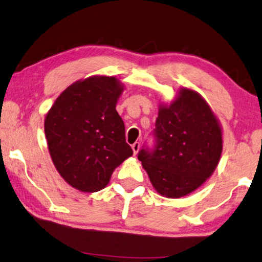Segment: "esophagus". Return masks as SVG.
Instances as JSON below:
<instances>
[{
  "label": "esophagus",
  "instance_id": "34e87169",
  "mask_svg": "<svg viewBox=\"0 0 262 262\" xmlns=\"http://www.w3.org/2000/svg\"><path fill=\"white\" fill-rule=\"evenodd\" d=\"M139 148H140V143L139 142H136V143L132 144V150H134V154L135 155L138 154Z\"/></svg>",
  "mask_w": 262,
  "mask_h": 262
}]
</instances>
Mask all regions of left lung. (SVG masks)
<instances>
[{
  "label": "left lung",
  "instance_id": "left-lung-1",
  "mask_svg": "<svg viewBox=\"0 0 262 262\" xmlns=\"http://www.w3.org/2000/svg\"><path fill=\"white\" fill-rule=\"evenodd\" d=\"M154 146L144 145L138 159L162 195L180 198L205 183L219 163L223 137L218 119L196 92L182 89L170 106H160L152 131Z\"/></svg>",
  "mask_w": 262,
  "mask_h": 262
}]
</instances>
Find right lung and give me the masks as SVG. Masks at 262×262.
<instances>
[{"label":"right lung","mask_w":262,"mask_h":262,"mask_svg":"<svg viewBox=\"0 0 262 262\" xmlns=\"http://www.w3.org/2000/svg\"><path fill=\"white\" fill-rule=\"evenodd\" d=\"M122 91L117 78L94 76L64 90L48 112L44 131L52 162L79 191L103 190L115 168L134 154L116 111Z\"/></svg>","instance_id":"add662e5"}]
</instances>
